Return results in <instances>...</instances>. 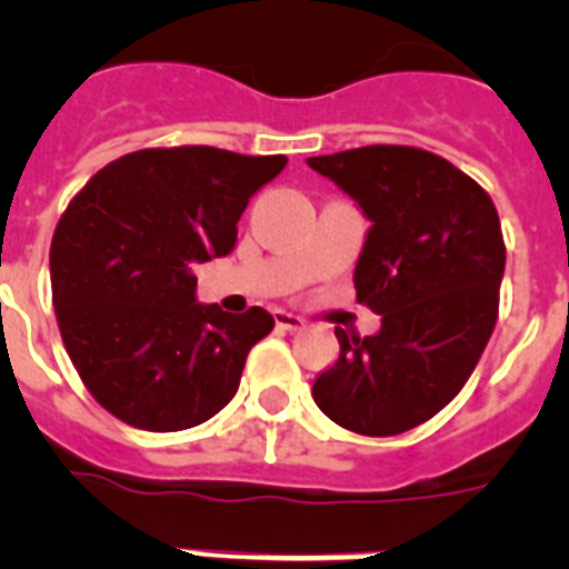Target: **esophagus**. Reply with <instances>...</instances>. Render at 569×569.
Instances as JSON below:
<instances>
[{"mask_svg":"<svg viewBox=\"0 0 569 569\" xmlns=\"http://www.w3.org/2000/svg\"><path fill=\"white\" fill-rule=\"evenodd\" d=\"M274 321H277V328H283V330H301L303 328L301 316H295V312H286V310H277Z\"/></svg>","mask_w":569,"mask_h":569,"instance_id":"esophagus-1","label":"esophagus"}]
</instances>
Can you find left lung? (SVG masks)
Returning a JSON list of instances; mask_svg holds the SVG:
<instances>
[{
  "label": "left lung",
  "mask_w": 569,
  "mask_h": 569,
  "mask_svg": "<svg viewBox=\"0 0 569 569\" xmlns=\"http://www.w3.org/2000/svg\"><path fill=\"white\" fill-rule=\"evenodd\" d=\"M372 221L355 268L375 337L337 330L339 357L312 383L328 419L392 437L440 413L496 328L505 241L481 186L428 150L372 144L307 159Z\"/></svg>",
  "instance_id": "8db88e82"
}]
</instances>
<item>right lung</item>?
<instances>
[{
  "label": "right lung",
  "instance_id": "1",
  "mask_svg": "<svg viewBox=\"0 0 569 569\" xmlns=\"http://www.w3.org/2000/svg\"><path fill=\"white\" fill-rule=\"evenodd\" d=\"M283 168L218 147L138 150L70 200L49 248L52 303L76 372L120 422L186 431L236 396L274 319L200 303L194 266L236 248L248 200Z\"/></svg>",
  "mask_w": 569,
  "mask_h": 569
}]
</instances>
